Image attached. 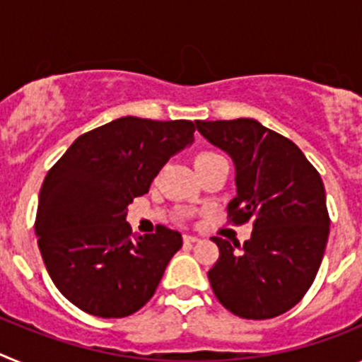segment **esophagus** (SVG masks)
Masks as SVG:
<instances>
[{"label": "esophagus", "mask_w": 362, "mask_h": 362, "mask_svg": "<svg viewBox=\"0 0 362 362\" xmlns=\"http://www.w3.org/2000/svg\"><path fill=\"white\" fill-rule=\"evenodd\" d=\"M185 243H187V245H196L197 241H199V238H197V235H185Z\"/></svg>", "instance_id": "obj_1"}]
</instances>
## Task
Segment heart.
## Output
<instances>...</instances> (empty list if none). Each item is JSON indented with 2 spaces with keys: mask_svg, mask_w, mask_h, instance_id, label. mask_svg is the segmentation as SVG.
<instances>
[{
  "mask_svg": "<svg viewBox=\"0 0 362 362\" xmlns=\"http://www.w3.org/2000/svg\"><path fill=\"white\" fill-rule=\"evenodd\" d=\"M212 156H217V153L212 152H201L196 156V161H201V159H206V158H212Z\"/></svg>",
  "mask_w": 362,
  "mask_h": 362,
  "instance_id": "obj_1",
  "label": "heart"
}]
</instances>
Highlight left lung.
Returning <instances> with one entry per match:
<instances>
[{"instance_id":"1","label":"left lung","mask_w":362,"mask_h":362,"mask_svg":"<svg viewBox=\"0 0 362 362\" xmlns=\"http://www.w3.org/2000/svg\"><path fill=\"white\" fill-rule=\"evenodd\" d=\"M201 136L232 158L235 225L254 219L248 241L214 238L209 272L219 303L243 319H272L303 299L317 276L330 233L325 185L299 146L255 119L196 121Z\"/></svg>"}]
</instances>
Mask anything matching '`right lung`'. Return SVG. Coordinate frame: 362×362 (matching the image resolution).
I'll use <instances>...</instances> for the list:
<instances>
[{
	"instance_id": "add662e5",
	"label": "right lung",
	"mask_w": 362,
	"mask_h": 362,
	"mask_svg": "<svg viewBox=\"0 0 362 362\" xmlns=\"http://www.w3.org/2000/svg\"><path fill=\"white\" fill-rule=\"evenodd\" d=\"M187 119L119 117L79 136L40 192L36 235L56 288L95 317H127L146 305L183 238L159 225L134 235L127 206L165 163L194 143Z\"/></svg>"
}]
</instances>
